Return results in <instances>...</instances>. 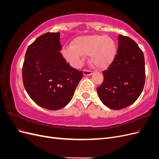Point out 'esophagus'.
Here are the masks:
<instances>
[{
    "mask_svg": "<svg viewBox=\"0 0 159 159\" xmlns=\"http://www.w3.org/2000/svg\"><path fill=\"white\" fill-rule=\"evenodd\" d=\"M92 74V71H90V70H84V75H91Z\"/></svg>",
    "mask_w": 159,
    "mask_h": 159,
    "instance_id": "obj_1",
    "label": "esophagus"
}]
</instances>
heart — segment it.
I'll list each match as a JSON object with an SVG mask.
<instances>
[{"label": "heart", "mask_w": 159, "mask_h": 159, "mask_svg": "<svg viewBox=\"0 0 159 159\" xmlns=\"http://www.w3.org/2000/svg\"><path fill=\"white\" fill-rule=\"evenodd\" d=\"M116 46L108 36L88 35L76 38L71 46L62 50L65 58L74 66H78L84 56L89 55V61L99 68H105L113 61Z\"/></svg>", "instance_id": "b5f03b06"}]
</instances>
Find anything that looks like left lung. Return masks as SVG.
Instances as JSON below:
<instances>
[{
  "instance_id": "1",
  "label": "left lung",
  "mask_w": 159,
  "mask_h": 159,
  "mask_svg": "<svg viewBox=\"0 0 159 159\" xmlns=\"http://www.w3.org/2000/svg\"><path fill=\"white\" fill-rule=\"evenodd\" d=\"M117 54L103 71V81L97 88L99 97L107 107L119 110L133 104L145 83V57L137 43L119 34Z\"/></svg>"
}]
</instances>
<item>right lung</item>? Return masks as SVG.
<instances>
[{
  "mask_svg": "<svg viewBox=\"0 0 159 159\" xmlns=\"http://www.w3.org/2000/svg\"><path fill=\"white\" fill-rule=\"evenodd\" d=\"M60 32H47L28 46L22 81L30 98L49 110L64 107L73 98L83 71L67 63L60 52Z\"/></svg>",
  "mask_w": 159,
  "mask_h": 159,
  "instance_id": "right-lung-1",
  "label": "right lung"
}]
</instances>
